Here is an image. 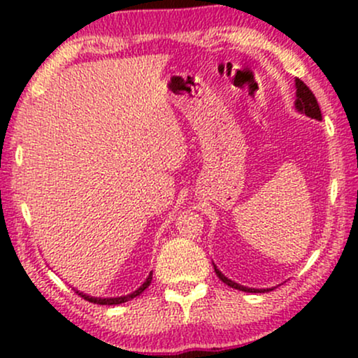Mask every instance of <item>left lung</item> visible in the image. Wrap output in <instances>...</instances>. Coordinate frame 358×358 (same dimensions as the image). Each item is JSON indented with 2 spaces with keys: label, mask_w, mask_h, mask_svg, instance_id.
I'll return each mask as SVG.
<instances>
[{
  "label": "left lung",
  "mask_w": 358,
  "mask_h": 358,
  "mask_svg": "<svg viewBox=\"0 0 358 358\" xmlns=\"http://www.w3.org/2000/svg\"><path fill=\"white\" fill-rule=\"evenodd\" d=\"M294 85H296V101H294V108H296L298 113L305 114V116L316 119V121H322V110H320L318 102H316L315 94L311 92L310 89L306 87V84L303 80L296 79L294 80ZM213 269H215V274L219 276V279L222 282H225L227 286L234 287V289H239V291H245V293H268V291L273 289V287H264V289H257V287H248V286H242L239 282L232 281L225 276L222 271L213 264Z\"/></svg>",
  "instance_id": "obj_1"
}]
</instances>
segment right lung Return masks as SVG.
Wrapping results in <instances>:
<instances>
[{"label": "right lung", "mask_w": 358, "mask_h": 358, "mask_svg": "<svg viewBox=\"0 0 358 358\" xmlns=\"http://www.w3.org/2000/svg\"><path fill=\"white\" fill-rule=\"evenodd\" d=\"M151 279H153V273H150V276L146 278V281L143 282V285L139 286L136 291H133V293L126 294V296H116V298H97V296H89V294H85L84 291H79V289H76V293H79V296H82L84 299H87V301H90V303H97V305H109V306H110V305H121V303H126V301H129V299H133V298L139 296V294H141L143 291H145L146 287L150 286Z\"/></svg>", "instance_id": "1"}]
</instances>
